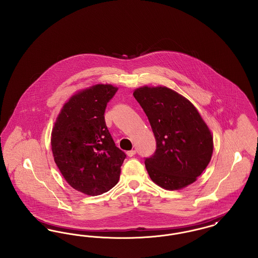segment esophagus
Returning a JSON list of instances; mask_svg holds the SVG:
<instances>
[{"mask_svg":"<svg viewBox=\"0 0 258 258\" xmlns=\"http://www.w3.org/2000/svg\"><path fill=\"white\" fill-rule=\"evenodd\" d=\"M136 150H131V151L126 152V155L128 156V157H133V156H135L136 155Z\"/></svg>","mask_w":258,"mask_h":258,"instance_id":"obj_1","label":"esophagus"}]
</instances>
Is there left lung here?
Segmentation results:
<instances>
[{"instance_id": "obj_1", "label": "left lung", "mask_w": 258, "mask_h": 258, "mask_svg": "<svg viewBox=\"0 0 258 258\" xmlns=\"http://www.w3.org/2000/svg\"><path fill=\"white\" fill-rule=\"evenodd\" d=\"M134 96L144 110L157 141L145 160L152 181L166 190H180L197 180L211 162L213 137L197 108L167 87L143 86Z\"/></svg>"}]
</instances>
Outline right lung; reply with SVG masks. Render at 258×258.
I'll list each match as a JSON object with an SVG mask.
<instances>
[{
	"label": "right lung",
	"mask_w": 258,
	"mask_h": 258,
	"mask_svg": "<svg viewBox=\"0 0 258 258\" xmlns=\"http://www.w3.org/2000/svg\"><path fill=\"white\" fill-rule=\"evenodd\" d=\"M117 91L112 85L97 84L77 91L52 127L54 162L67 183L86 195L103 194L120 178L125 154L115 145L104 120L107 103Z\"/></svg>",
	"instance_id": "right-lung-1"
}]
</instances>
